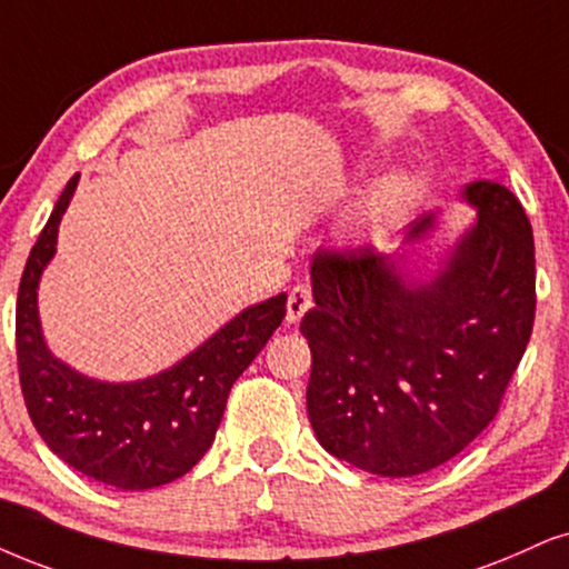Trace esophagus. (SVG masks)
Returning <instances> with one entry per match:
<instances>
[{
    "mask_svg": "<svg viewBox=\"0 0 569 569\" xmlns=\"http://www.w3.org/2000/svg\"><path fill=\"white\" fill-rule=\"evenodd\" d=\"M312 307V289L307 283H297L289 293V309H286V320L299 322L301 315Z\"/></svg>",
    "mask_w": 569,
    "mask_h": 569,
    "instance_id": "34e87169",
    "label": "esophagus"
}]
</instances>
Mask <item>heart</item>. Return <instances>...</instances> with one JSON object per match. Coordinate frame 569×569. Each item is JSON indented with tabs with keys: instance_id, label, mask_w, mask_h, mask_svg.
Wrapping results in <instances>:
<instances>
[{
	"instance_id": "1",
	"label": "heart",
	"mask_w": 569,
	"mask_h": 569,
	"mask_svg": "<svg viewBox=\"0 0 569 569\" xmlns=\"http://www.w3.org/2000/svg\"><path fill=\"white\" fill-rule=\"evenodd\" d=\"M401 191H405V183H401L399 178H391V181H386L383 186H378V191L372 193V197L368 199V204H365V212H362L365 222L383 220L386 214L391 212L393 207H397Z\"/></svg>"
}]
</instances>
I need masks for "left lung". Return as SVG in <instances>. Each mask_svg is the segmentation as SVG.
Returning a JSON list of instances; mask_svg holds the SVG:
<instances>
[{
    "mask_svg": "<svg viewBox=\"0 0 569 569\" xmlns=\"http://www.w3.org/2000/svg\"><path fill=\"white\" fill-rule=\"evenodd\" d=\"M478 222L426 283H407L372 249H322L315 307L301 318L312 349L307 412L322 449L383 478L449 462L499 415L536 318L528 214L507 186L476 181ZM412 226L409 239L430 228Z\"/></svg>",
    "mask_w": 569,
    "mask_h": 569,
    "instance_id": "8db88e82",
    "label": "left lung"
}]
</instances>
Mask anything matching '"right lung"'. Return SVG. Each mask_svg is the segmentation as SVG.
I'll use <instances>...</instances> for the list:
<instances>
[{"label": "right lung", "instance_id": "obj_1", "mask_svg": "<svg viewBox=\"0 0 569 569\" xmlns=\"http://www.w3.org/2000/svg\"><path fill=\"white\" fill-rule=\"evenodd\" d=\"M76 183L78 172L57 199L20 278V388L36 430L64 465L120 491H147L186 476L204 457L218 433L228 393L286 318L289 297L278 293L249 307L183 362L154 378L99 383L78 376L47 351L36 309L41 270L54 254L57 231Z\"/></svg>", "mask_w": 569, "mask_h": 569}]
</instances>
